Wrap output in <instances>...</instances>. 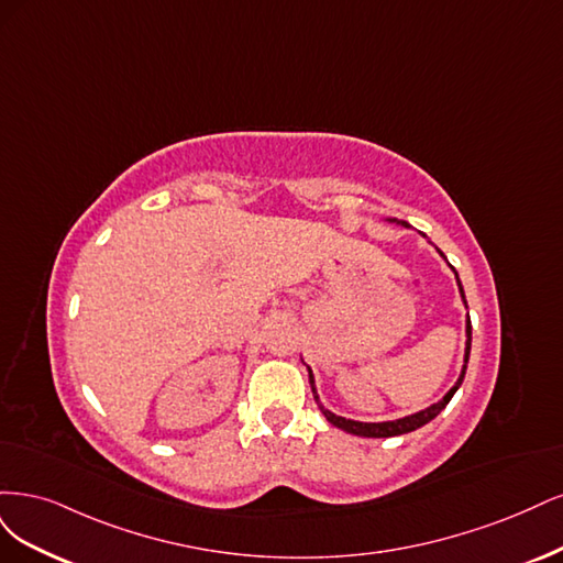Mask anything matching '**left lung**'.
<instances>
[{
	"label": "left lung",
	"mask_w": 563,
	"mask_h": 563,
	"mask_svg": "<svg viewBox=\"0 0 563 563\" xmlns=\"http://www.w3.org/2000/svg\"><path fill=\"white\" fill-rule=\"evenodd\" d=\"M390 222H397V220H390ZM397 224L409 227L407 222H397ZM440 255H442V252H440ZM453 274H456V271H453ZM456 283H459V292H461V297H463V303H465V308H467L465 292H463V285H461V280H459V274H456ZM465 336H467V341H465V357H463V369H461L459 380H456V384H453V388L442 397L440 402L430 405V407H428V409H423V411H416V413H411V416H405V419L384 421V423H362V421L343 419V416H336V413H332L330 409H324V407L320 405V397H318V393H316V378H313V372L308 369V380H311V390H313L316 402H318L320 411L324 413V419H328L332 426H336V428H341V430H346V432H351V434H360V438H395V434L411 432V430H416V428H421V426L430 423V421L434 419V416H438V413L449 405V400L453 397V393H456V390H459V386L463 384L465 369H467V360H470V346H473V324H470V318H467V324H465Z\"/></svg>",
	"instance_id": "obj_1"
}]
</instances>
